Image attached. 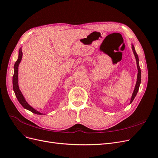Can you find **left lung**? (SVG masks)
<instances>
[{"mask_svg": "<svg viewBox=\"0 0 158 158\" xmlns=\"http://www.w3.org/2000/svg\"><path fill=\"white\" fill-rule=\"evenodd\" d=\"M132 50H133V52H134V54L135 55V59H136V62H137V69H138V73H137V82H136V85H135V89H134V93L133 94H132V96H131V100H130V103L132 102V101L134 100V99L135 98L136 94L138 92V90H139V85H140V84H141V69H140V67H139V58H138V56H137V54L135 52V48L134 47V45H132Z\"/></svg>", "mask_w": 158, "mask_h": 158, "instance_id": "1", "label": "left lung"}]
</instances>
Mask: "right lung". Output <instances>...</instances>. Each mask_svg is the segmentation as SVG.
<instances>
[{
  "mask_svg": "<svg viewBox=\"0 0 158 158\" xmlns=\"http://www.w3.org/2000/svg\"><path fill=\"white\" fill-rule=\"evenodd\" d=\"M22 56H23V52L21 48L19 49V57L16 62L15 63L14 65V74L13 76V88H14V91L15 92V96L18 100L19 103L22 105L24 108L27 109L31 112H32L34 113H35V114L37 115H43V113H40L39 111H37L35 109H34L32 107H31L27 102V101L25 100L23 94L21 93V91L19 90V88L18 85V67L19 64L22 59Z\"/></svg>",
  "mask_w": 158,
  "mask_h": 158,
  "instance_id": "obj_1",
  "label": "right lung"
}]
</instances>
